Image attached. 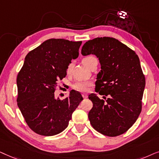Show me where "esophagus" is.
<instances>
[{"mask_svg": "<svg viewBox=\"0 0 159 159\" xmlns=\"http://www.w3.org/2000/svg\"><path fill=\"white\" fill-rule=\"evenodd\" d=\"M82 96H83V97H84V99H86L88 97V95L86 94H82Z\"/></svg>", "mask_w": 159, "mask_h": 159, "instance_id": "esophagus-1", "label": "esophagus"}]
</instances>
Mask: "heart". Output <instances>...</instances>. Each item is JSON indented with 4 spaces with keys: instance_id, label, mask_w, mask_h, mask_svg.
<instances>
[{
    "instance_id": "1",
    "label": "heart",
    "mask_w": 159,
    "mask_h": 159,
    "mask_svg": "<svg viewBox=\"0 0 159 159\" xmlns=\"http://www.w3.org/2000/svg\"><path fill=\"white\" fill-rule=\"evenodd\" d=\"M95 57L92 56H89L86 57L83 59V62L84 64L86 65V66H89V65L90 64V62H92V60H94ZM72 64H70L67 67V71H70V70L71 68ZM91 85V83L89 81H78L77 82H75V84H73V89H75V90L79 91V92H86L89 88V86Z\"/></svg>"
}]
</instances>
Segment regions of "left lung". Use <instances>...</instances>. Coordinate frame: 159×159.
<instances>
[{"instance_id": "8db88e82", "label": "left lung", "mask_w": 159, "mask_h": 159, "mask_svg": "<svg viewBox=\"0 0 159 159\" xmlns=\"http://www.w3.org/2000/svg\"><path fill=\"white\" fill-rule=\"evenodd\" d=\"M81 54H94L101 65L96 92L105 95V99L93 93L89 96L93 103L88 116L92 127L109 137L124 134L134 124L142 110L145 78L138 56L125 44L110 37L86 42Z\"/></svg>"}]
</instances>
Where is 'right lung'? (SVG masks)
Returning <instances> with one entry per match:
<instances>
[{
  "instance_id": "add662e5",
  "label": "right lung",
  "mask_w": 159,
  "mask_h": 159,
  "mask_svg": "<svg viewBox=\"0 0 159 159\" xmlns=\"http://www.w3.org/2000/svg\"><path fill=\"white\" fill-rule=\"evenodd\" d=\"M81 43L48 39L25 57L16 78V101L27 125L37 134L53 136L64 131L83 100L81 93L74 90L63 100L54 97V91L60 80L66 75L71 60L78 57Z\"/></svg>"
}]
</instances>
